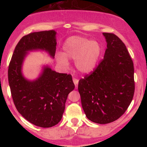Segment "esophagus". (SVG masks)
Returning <instances> with one entry per match:
<instances>
[{
  "label": "esophagus",
  "mask_w": 147,
  "mask_h": 147,
  "mask_svg": "<svg viewBox=\"0 0 147 147\" xmlns=\"http://www.w3.org/2000/svg\"><path fill=\"white\" fill-rule=\"evenodd\" d=\"M73 82H74V84H75V87H76V88L78 87V83H79V80H78V79L74 78V79H73Z\"/></svg>",
  "instance_id": "esophagus-1"
}]
</instances>
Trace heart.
Masks as SVG:
<instances>
[{
  "label": "heart",
  "instance_id": "1",
  "mask_svg": "<svg viewBox=\"0 0 147 147\" xmlns=\"http://www.w3.org/2000/svg\"><path fill=\"white\" fill-rule=\"evenodd\" d=\"M102 54V46L95 40L90 41L82 36H71L63 45V53L57 56V61L63 67H68V59L75 60L79 72L89 74L95 70Z\"/></svg>",
  "mask_w": 147,
  "mask_h": 147
}]
</instances>
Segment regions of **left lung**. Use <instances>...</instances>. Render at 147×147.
<instances>
[{"label": "left lung", "instance_id": "obj_1", "mask_svg": "<svg viewBox=\"0 0 147 147\" xmlns=\"http://www.w3.org/2000/svg\"><path fill=\"white\" fill-rule=\"evenodd\" d=\"M107 43L104 59L95 71L79 80L82 108L89 120L100 124L117 120L125 113L135 90L134 67L126 47L112 33H103Z\"/></svg>", "mask_w": 147, "mask_h": 147}]
</instances>
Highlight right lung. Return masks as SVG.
<instances>
[{"mask_svg": "<svg viewBox=\"0 0 147 147\" xmlns=\"http://www.w3.org/2000/svg\"><path fill=\"white\" fill-rule=\"evenodd\" d=\"M57 32L30 33L20 40L13 53L8 69V81L16 109L28 122L49 128L60 122L68 94L75 88L72 76L59 73L48 65L34 80L25 78L22 71L30 52L44 51L52 59L56 52Z\"/></svg>", "mask_w": 147, "mask_h": 147, "instance_id": "obj_1", "label": "right lung"}]
</instances>
